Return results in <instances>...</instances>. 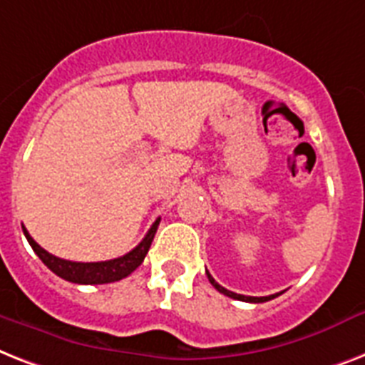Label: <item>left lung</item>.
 I'll return each mask as SVG.
<instances>
[{
	"mask_svg": "<svg viewBox=\"0 0 365 365\" xmlns=\"http://www.w3.org/2000/svg\"><path fill=\"white\" fill-rule=\"evenodd\" d=\"M207 277H209V282H211L212 287L217 288L218 292L224 294V296H228V298H233V299H239V302H249V303H264V302H269V299L277 298L279 294H271V296H262V298H255V296H243V294H235L232 292V290H226L224 287H220L215 279L211 277V273L207 271Z\"/></svg>",
	"mask_w": 365,
	"mask_h": 365,
	"instance_id": "obj_1",
	"label": "left lung"
}]
</instances>
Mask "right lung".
<instances>
[{"label":"right lung","instance_id":"obj_1","mask_svg":"<svg viewBox=\"0 0 365 365\" xmlns=\"http://www.w3.org/2000/svg\"><path fill=\"white\" fill-rule=\"evenodd\" d=\"M160 218H156V222L150 226V230L147 232L145 239L141 243L137 245L135 249L130 250L128 255L120 256V258H115V260H105V262H71L63 260V258H58V256L46 252L43 247L35 243L34 237H31L28 230L22 226L24 230V235L28 239V243L31 245L34 252L41 258V262L52 271L56 273L58 277H62L66 281L75 282V284H107V282L120 281L124 277H128L132 271H135L139 265L143 264L145 256H147L148 249H150V243H153L154 233L158 230Z\"/></svg>","mask_w":365,"mask_h":365}]
</instances>
